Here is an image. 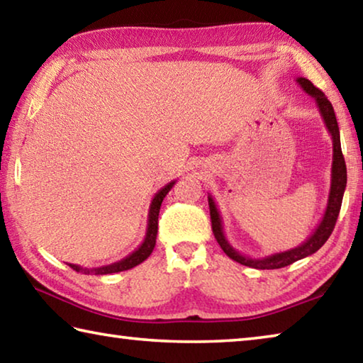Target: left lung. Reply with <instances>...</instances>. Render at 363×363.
Returning a JSON list of instances; mask_svg holds the SVG:
<instances>
[{
    "label": "left lung",
    "mask_w": 363,
    "mask_h": 363,
    "mask_svg": "<svg viewBox=\"0 0 363 363\" xmlns=\"http://www.w3.org/2000/svg\"><path fill=\"white\" fill-rule=\"evenodd\" d=\"M296 82L301 88H303L306 93L315 101L318 112H320L325 126H327L331 140H333V163H331V182H330L328 201H327V208H325L323 216L320 219V223L317 224L315 230L312 232L311 235L299 245V247H294L291 250L280 251V253H274L264 257L245 256L242 253H238V251L233 248L229 243V240L225 238L223 218H220L216 201H214L211 195H208V203H210V214H211V227L219 247L223 248L224 253L229 256L230 259L253 269H280V267L290 266V264L303 259L306 256L314 255L317 250H320L335 229L337 214H340V210H341L344 190H346L347 171H346V163H344V157L341 152L340 128H337L333 106H331V102L327 99V96H325L320 89L315 88V86L312 84L307 78L299 77L296 78Z\"/></svg>",
    "instance_id": "1"
}]
</instances>
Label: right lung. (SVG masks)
<instances>
[{"instance_id":"1","label":"right lung","mask_w":363,"mask_h":363,"mask_svg":"<svg viewBox=\"0 0 363 363\" xmlns=\"http://www.w3.org/2000/svg\"><path fill=\"white\" fill-rule=\"evenodd\" d=\"M176 184V181H171L168 182L167 186L162 187L158 190V192L153 195L152 199V203L149 208V218H147V229H145V237L143 243L139 245V247L133 251L131 255H128L126 257H123V259L112 262V264H107V266H101V267H82V266H77V264H69V266L77 270V272H83V274H94V275H106V274H115V272H123V270H128V269H133L139 266L140 262H144L147 257L152 255L153 248H155V243H157V232H158V213H160V206H162V201L167 194L169 192L173 186Z\"/></svg>"}]
</instances>
